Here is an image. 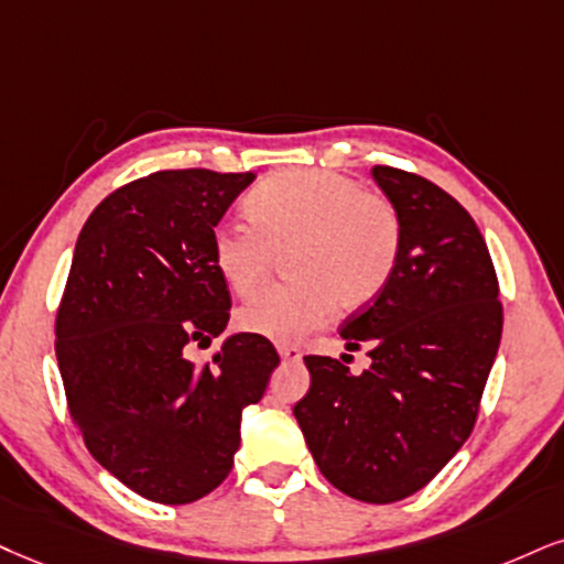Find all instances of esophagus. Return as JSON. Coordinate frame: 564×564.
I'll return each instance as SVG.
<instances>
[{"label":"esophagus","mask_w":564,"mask_h":564,"mask_svg":"<svg viewBox=\"0 0 564 564\" xmlns=\"http://www.w3.org/2000/svg\"><path fill=\"white\" fill-rule=\"evenodd\" d=\"M276 352H280L282 364H297V360L303 358V350H301V347H295V345H280V347H276Z\"/></svg>","instance_id":"obj_1"}]
</instances>
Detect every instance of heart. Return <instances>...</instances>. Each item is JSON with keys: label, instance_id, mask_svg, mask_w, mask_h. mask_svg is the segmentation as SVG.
Instances as JSON below:
<instances>
[{"label": "heart", "instance_id": "obj_1", "mask_svg": "<svg viewBox=\"0 0 564 564\" xmlns=\"http://www.w3.org/2000/svg\"><path fill=\"white\" fill-rule=\"evenodd\" d=\"M254 221H221L212 253L221 280L240 297L259 295L276 256L290 253V284L269 290L238 324L274 343H297L329 322L332 311L364 308L392 280L402 225L394 204L358 180L318 170L274 172L246 200Z\"/></svg>", "mask_w": 564, "mask_h": 564}]
</instances>
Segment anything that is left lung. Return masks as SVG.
<instances>
[{
  "label": "left lung",
  "mask_w": 564,
  "mask_h": 564,
  "mask_svg": "<svg viewBox=\"0 0 564 564\" xmlns=\"http://www.w3.org/2000/svg\"><path fill=\"white\" fill-rule=\"evenodd\" d=\"M371 175L400 214V259L339 329L345 350L368 345L371 366L350 373L347 360L308 356L311 389L293 413L326 481L389 505L423 489L470 436L502 303L489 248L449 193L394 166Z\"/></svg>",
  "instance_id": "left-lung-1"
}]
</instances>
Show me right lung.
Here are the masks:
<instances>
[{"label": "right lung", "instance_id": "obj_1", "mask_svg": "<svg viewBox=\"0 0 564 564\" xmlns=\"http://www.w3.org/2000/svg\"><path fill=\"white\" fill-rule=\"evenodd\" d=\"M253 180L154 172L104 198L75 242L54 329L69 415L101 468L151 502H196L225 481L242 410L280 366L250 332L208 364L187 358L227 329L212 235Z\"/></svg>", "mask_w": 564, "mask_h": 564}]
</instances>
